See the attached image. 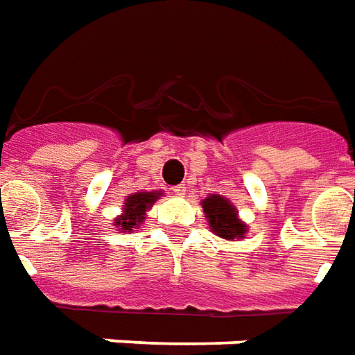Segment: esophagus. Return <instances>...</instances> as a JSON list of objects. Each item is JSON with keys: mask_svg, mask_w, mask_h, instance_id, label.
Returning <instances> with one entry per match:
<instances>
[{"mask_svg": "<svg viewBox=\"0 0 355 355\" xmlns=\"http://www.w3.org/2000/svg\"><path fill=\"white\" fill-rule=\"evenodd\" d=\"M172 191H173V195H178V197H183V195H185V191H187V187H185V185H175Z\"/></svg>", "mask_w": 355, "mask_h": 355, "instance_id": "esophagus-1", "label": "esophagus"}]
</instances>
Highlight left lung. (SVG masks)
<instances>
[{
  "label": "left lung",
  "mask_w": 355,
  "mask_h": 355,
  "mask_svg": "<svg viewBox=\"0 0 355 355\" xmlns=\"http://www.w3.org/2000/svg\"><path fill=\"white\" fill-rule=\"evenodd\" d=\"M201 207L207 222H209L210 232L226 241H239L248 234V224L239 218L238 209L230 202V199L209 193L205 199H201Z\"/></svg>",
  "instance_id": "obj_1"
}]
</instances>
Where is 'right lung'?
Here are the masks:
<instances>
[{"label": "right lung", "instance_id": "1", "mask_svg": "<svg viewBox=\"0 0 355 355\" xmlns=\"http://www.w3.org/2000/svg\"><path fill=\"white\" fill-rule=\"evenodd\" d=\"M164 195V191H137L127 195L121 207V214L114 218V226L117 232H133L141 228V224L145 222L146 212L153 209V205Z\"/></svg>", "mask_w": 355, "mask_h": 355}]
</instances>
